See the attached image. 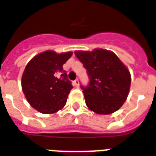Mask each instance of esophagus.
<instances>
[{"instance_id":"34e87169","label":"esophagus","mask_w":156,"mask_h":156,"mask_svg":"<svg viewBox=\"0 0 156 156\" xmlns=\"http://www.w3.org/2000/svg\"><path fill=\"white\" fill-rule=\"evenodd\" d=\"M73 84H74V86H76V88L79 87V80L78 79H76L75 80L73 81Z\"/></svg>"}]
</instances>
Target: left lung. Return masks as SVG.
I'll return each mask as SVG.
<instances>
[{"instance_id":"obj_1","label":"left lung","mask_w":156,"mask_h":156,"mask_svg":"<svg viewBox=\"0 0 156 156\" xmlns=\"http://www.w3.org/2000/svg\"><path fill=\"white\" fill-rule=\"evenodd\" d=\"M87 70L89 84L80 86L87 107L95 113L109 115L126 101L130 86V74L115 53L103 49L76 51Z\"/></svg>"}]
</instances>
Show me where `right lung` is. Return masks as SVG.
Listing matches in <instances>:
<instances>
[{
	"mask_svg": "<svg viewBox=\"0 0 156 156\" xmlns=\"http://www.w3.org/2000/svg\"><path fill=\"white\" fill-rule=\"evenodd\" d=\"M72 52L57 54L52 51L33 57L25 68L21 86L33 108L43 114H52L65 106L70 90L65 64Z\"/></svg>",
	"mask_w": 156,
	"mask_h": 156,
	"instance_id": "1",
	"label": "right lung"
}]
</instances>
